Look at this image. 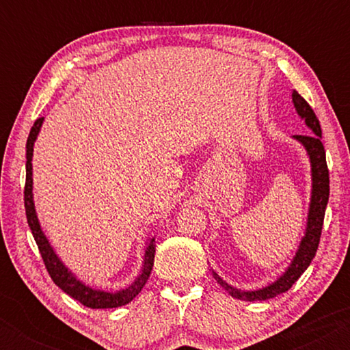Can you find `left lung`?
Here are the masks:
<instances>
[{
    "label": "left lung",
    "mask_w": 350,
    "mask_h": 350,
    "mask_svg": "<svg viewBox=\"0 0 350 350\" xmlns=\"http://www.w3.org/2000/svg\"><path fill=\"white\" fill-rule=\"evenodd\" d=\"M293 103H295L296 111L301 118L304 120L306 126L312 131V135H295L293 138L299 142L306 150L309 156V163H311V179H312V189H311V202H309V212H308V222H306V232L304 237L301 239L296 255L293 256L290 267L286 271L280 276L275 283L268 284V286L260 288L255 291H242L237 288L230 286L220 278L217 273L212 270V275L217 283L222 288H226L228 295H232L237 299L242 301H265L271 299L275 296L286 293L296 280L306 271L309 263L314 258L317 247H319L321 230H323L324 214H326V206L329 200V170L326 163V151H324L323 143H321V124L319 120L309 103L304 100L296 90H293Z\"/></svg>",
    "instance_id": "8db88e82"
}]
</instances>
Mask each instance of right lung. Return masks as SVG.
Instances as JSON below:
<instances>
[{"instance_id":"add662e5","label":"right lung","mask_w":350,"mask_h":350,"mask_svg":"<svg viewBox=\"0 0 350 350\" xmlns=\"http://www.w3.org/2000/svg\"><path fill=\"white\" fill-rule=\"evenodd\" d=\"M44 118H38L31 128L29 136H27L26 143V187H24V207H26V217L27 224H29L31 232H33V237L38 243L39 252H41V256L44 260V265H46L47 271H49L52 281L62 290L64 293L70 296V298L77 299L79 303H82L83 306L92 308V309H107V308H118L124 306L130 301L136 298L142 288L146 284L148 278H150L152 265H154V252L156 245L154 239H150V242L146 245V250H144V260H143V268L142 273L138 275L133 283L130 286H126L124 290H120L116 293H108L103 290H94V288L87 286L85 283L77 280V276L72 273L69 268L66 267L57 253L54 252V248L51 247L49 240L44 235L41 224H39L38 215H36V207H34V199H33V151H34V142L38 138L39 130H41Z\"/></svg>"}]
</instances>
